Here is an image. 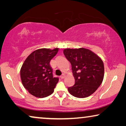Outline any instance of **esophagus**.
Listing matches in <instances>:
<instances>
[{
  "label": "esophagus",
  "instance_id": "obj_1",
  "mask_svg": "<svg viewBox=\"0 0 126 126\" xmlns=\"http://www.w3.org/2000/svg\"><path fill=\"white\" fill-rule=\"evenodd\" d=\"M65 75L64 73H63V75H61V78L62 79H63L65 78Z\"/></svg>",
  "mask_w": 126,
  "mask_h": 126
}]
</instances>
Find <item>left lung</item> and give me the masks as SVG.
<instances>
[{
  "label": "left lung",
  "mask_w": 126,
  "mask_h": 126,
  "mask_svg": "<svg viewBox=\"0 0 126 126\" xmlns=\"http://www.w3.org/2000/svg\"><path fill=\"white\" fill-rule=\"evenodd\" d=\"M70 62L75 83L68 88L72 96L85 98L91 96L102 83L104 75L103 60L92 51L85 48H67L63 50Z\"/></svg>",
  "instance_id": "1"
}]
</instances>
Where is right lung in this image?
Masks as SVG:
<instances>
[{
  "label": "right lung",
  "instance_id": "right-lung-1",
  "mask_svg": "<svg viewBox=\"0 0 126 126\" xmlns=\"http://www.w3.org/2000/svg\"><path fill=\"white\" fill-rule=\"evenodd\" d=\"M59 48H41L29 55L20 70V79L25 89L37 97L50 95L58 82L53 77L50 62L57 54Z\"/></svg>",
  "mask_w": 126,
  "mask_h": 126
}]
</instances>
